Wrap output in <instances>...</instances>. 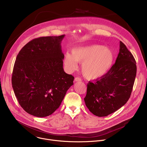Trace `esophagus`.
<instances>
[{
  "label": "esophagus",
  "instance_id": "1",
  "mask_svg": "<svg viewBox=\"0 0 147 147\" xmlns=\"http://www.w3.org/2000/svg\"><path fill=\"white\" fill-rule=\"evenodd\" d=\"M81 79L80 77H76L74 78V81L75 82H78V81H81Z\"/></svg>",
  "mask_w": 147,
  "mask_h": 147
}]
</instances>
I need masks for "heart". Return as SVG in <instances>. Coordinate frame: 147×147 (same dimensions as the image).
<instances>
[{
	"instance_id": "obj_1",
	"label": "heart",
	"mask_w": 147,
	"mask_h": 147,
	"mask_svg": "<svg viewBox=\"0 0 147 147\" xmlns=\"http://www.w3.org/2000/svg\"><path fill=\"white\" fill-rule=\"evenodd\" d=\"M71 53H67L65 55V65L67 69L74 70L77 67V62L82 63V73L90 80L107 74L112 67L115 57L111 48L97 44L74 48Z\"/></svg>"
}]
</instances>
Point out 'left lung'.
Here are the masks:
<instances>
[{
  "mask_svg": "<svg viewBox=\"0 0 147 147\" xmlns=\"http://www.w3.org/2000/svg\"><path fill=\"white\" fill-rule=\"evenodd\" d=\"M136 73L134 57L120 41L115 63L107 74L88 83L84 99L89 111L96 116L103 117L124 105L130 97Z\"/></svg>",
  "mask_w": 147,
  "mask_h": 147,
  "instance_id": "1",
  "label": "left lung"
}]
</instances>
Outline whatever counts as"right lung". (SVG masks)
I'll use <instances>...</instances> for the list:
<instances>
[{
  "label": "right lung",
  "mask_w": 147,
  "mask_h": 147,
  "mask_svg": "<svg viewBox=\"0 0 147 147\" xmlns=\"http://www.w3.org/2000/svg\"><path fill=\"white\" fill-rule=\"evenodd\" d=\"M65 35L44 36L30 41L17 56L12 87L20 106L28 113L43 117L59 107L74 77L63 67L61 42Z\"/></svg>",
  "instance_id": "right-lung-1"
}]
</instances>
